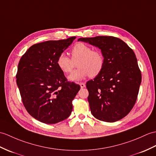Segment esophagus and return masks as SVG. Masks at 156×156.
Listing matches in <instances>:
<instances>
[{
  "instance_id": "34e87169",
  "label": "esophagus",
  "mask_w": 156,
  "mask_h": 156,
  "mask_svg": "<svg viewBox=\"0 0 156 156\" xmlns=\"http://www.w3.org/2000/svg\"><path fill=\"white\" fill-rule=\"evenodd\" d=\"M80 87H81V88H84V87L86 86V84H84V83H83V82H81V83H80Z\"/></svg>"
}]
</instances>
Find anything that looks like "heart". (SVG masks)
I'll return each instance as SVG.
<instances>
[{"label":"heart","instance_id":"obj_1","mask_svg":"<svg viewBox=\"0 0 156 156\" xmlns=\"http://www.w3.org/2000/svg\"><path fill=\"white\" fill-rule=\"evenodd\" d=\"M72 60L66 54L62 53L58 57L56 63L64 73H70L77 62V70L68 76L70 81H78L88 76L95 77L102 72L104 66V56L99 51L93 50L91 47L82 43L76 44L71 50Z\"/></svg>","mask_w":156,"mask_h":156}]
</instances>
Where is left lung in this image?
<instances>
[{
    "label": "left lung",
    "instance_id": "obj_1",
    "mask_svg": "<svg viewBox=\"0 0 156 156\" xmlns=\"http://www.w3.org/2000/svg\"><path fill=\"white\" fill-rule=\"evenodd\" d=\"M78 41L98 47L104 58L102 72L86 83L92 115L106 122L119 120L134 106L142 81L134 52L121 39L114 37L80 38Z\"/></svg>",
    "mask_w": 156,
    "mask_h": 156
}]
</instances>
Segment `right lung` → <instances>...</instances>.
I'll list each match as a JSON object with an SVG mask.
<instances>
[{"mask_svg":"<svg viewBox=\"0 0 156 156\" xmlns=\"http://www.w3.org/2000/svg\"><path fill=\"white\" fill-rule=\"evenodd\" d=\"M75 38L34 44L19 61L16 78L22 100L30 115L42 123L56 124L72 112L80 86L67 81L56 61Z\"/></svg>","mask_w":156,"mask_h":156,"instance_id":"obj_1","label":"right lung"}]
</instances>
